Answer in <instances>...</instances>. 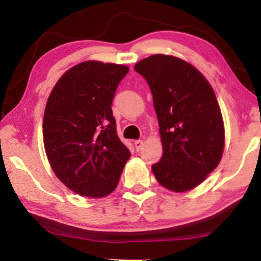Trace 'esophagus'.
<instances>
[{
  "mask_svg": "<svg viewBox=\"0 0 261 261\" xmlns=\"http://www.w3.org/2000/svg\"><path fill=\"white\" fill-rule=\"evenodd\" d=\"M134 145H135V148H137V151H140V149L142 148V146H144V141H142V140H135Z\"/></svg>",
  "mask_w": 261,
  "mask_h": 261,
  "instance_id": "34e87169",
  "label": "esophagus"
}]
</instances>
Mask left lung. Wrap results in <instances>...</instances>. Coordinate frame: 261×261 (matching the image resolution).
<instances>
[{"instance_id":"left-lung-1","label":"left lung","mask_w":261,"mask_h":261,"mask_svg":"<svg viewBox=\"0 0 261 261\" xmlns=\"http://www.w3.org/2000/svg\"><path fill=\"white\" fill-rule=\"evenodd\" d=\"M134 69L147 81L158 116L164 153L153 173L171 191L191 190L222 158L224 126L215 92L195 66L177 57L153 55Z\"/></svg>"}]
</instances>
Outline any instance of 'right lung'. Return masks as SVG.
I'll return each instance as SVG.
<instances>
[{"label":"right lung","instance_id":"add662e5","mask_svg":"<svg viewBox=\"0 0 261 261\" xmlns=\"http://www.w3.org/2000/svg\"><path fill=\"white\" fill-rule=\"evenodd\" d=\"M126 65L88 60L59 78L46 103L42 135L53 172L70 190L112 194L130 152L116 134L112 103Z\"/></svg>","mask_w":261,"mask_h":261}]
</instances>
